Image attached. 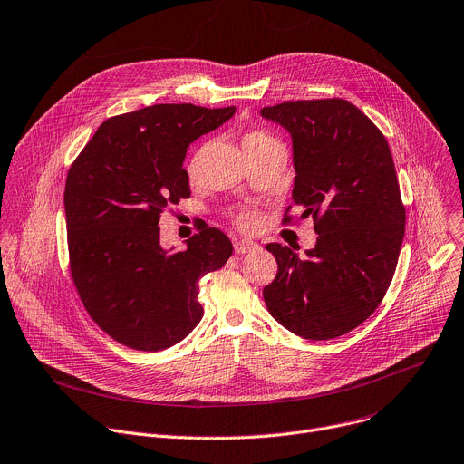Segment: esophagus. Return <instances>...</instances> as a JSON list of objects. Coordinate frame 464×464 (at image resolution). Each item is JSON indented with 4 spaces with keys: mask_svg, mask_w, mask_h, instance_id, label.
I'll list each match as a JSON object with an SVG mask.
<instances>
[{
    "mask_svg": "<svg viewBox=\"0 0 464 464\" xmlns=\"http://www.w3.org/2000/svg\"><path fill=\"white\" fill-rule=\"evenodd\" d=\"M237 254H251V251L259 249V244L254 242V240H235L233 244Z\"/></svg>",
    "mask_w": 464,
    "mask_h": 464,
    "instance_id": "34e87169",
    "label": "esophagus"
}]
</instances>
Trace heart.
<instances>
[{"instance_id":"heart-1","label":"heart","mask_w":464,"mask_h":464,"mask_svg":"<svg viewBox=\"0 0 464 464\" xmlns=\"http://www.w3.org/2000/svg\"><path fill=\"white\" fill-rule=\"evenodd\" d=\"M265 142H274V139L270 135H266L265 131H247L242 139V146L244 148H249V146H257V144H265ZM199 159H201V153L196 151L188 164H187V174L190 179L196 178V172H198V166H199ZM233 220L237 222V226L244 227V229H249L254 227L257 222H259V217L257 213H254V210H240V213H237L233 217Z\"/></svg>"}]
</instances>
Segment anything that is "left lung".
I'll return each instance as SVG.
<instances>
[{
	"label": "left lung",
	"instance_id": "obj_1",
	"mask_svg": "<svg viewBox=\"0 0 464 464\" xmlns=\"http://www.w3.org/2000/svg\"><path fill=\"white\" fill-rule=\"evenodd\" d=\"M261 114L292 137V199L318 235L305 257L266 246L277 276L263 290L265 304L294 334L336 339L382 304L398 265L405 207L392 153L375 123L346 100L283 102Z\"/></svg>",
	"mask_w": 464,
	"mask_h": 464
}]
</instances>
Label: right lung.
Wrapping results in <instances>:
<instances>
[{"mask_svg":"<svg viewBox=\"0 0 464 464\" xmlns=\"http://www.w3.org/2000/svg\"><path fill=\"white\" fill-rule=\"evenodd\" d=\"M159 103L105 120L70 166L64 188L70 272L91 318L116 343L160 352L199 324V279L222 268L231 240L199 227L187 249L160 246L162 210L190 198L187 148L235 114Z\"/></svg>","mask_w":464,"mask_h":464,"instance_id":"right-lung-1","label":"right lung"}]
</instances>
